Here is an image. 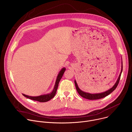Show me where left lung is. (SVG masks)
Here are the masks:
<instances>
[{"mask_svg":"<svg viewBox=\"0 0 132 132\" xmlns=\"http://www.w3.org/2000/svg\"><path fill=\"white\" fill-rule=\"evenodd\" d=\"M121 72L120 73V75L119 76L116 82V84H114V85L111 88H110L109 90L105 91V92H102V93H94V94H92V93H88V92H84L82 90H81L78 87V85L77 84V82L75 80V86H76V90L77 91V92H78L79 95L81 96L82 97L85 98V99H89V100H97V99H101V98H104L106 96H108L109 95H110V94L113 91L116 89V88L117 87L118 84H119V82L120 81V77H121V73H122V70H123V65H122V67H121Z\"/></svg>","mask_w":132,"mask_h":132,"instance_id":"left-lung-1","label":"left lung"}]
</instances>
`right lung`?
I'll list each match as a JSON object with an SVG mask.
<instances>
[{
  "label": "right lung",
  "mask_w": 132,
  "mask_h": 132,
  "mask_svg": "<svg viewBox=\"0 0 132 132\" xmlns=\"http://www.w3.org/2000/svg\"><path fill=\"white\" fill-rule=\"evenodd\" d=\"M65 70H66V68L65 67H64L59 72V73L57 75V78H56L53 90L51 93H48V94H45V95H41V96H36V97L29 96H27L26 95H24V94H22L23 96H24L25 97L27 98H29V99H31V100L39 101L40 102H47V101L50 100L51 99H52L55 96V94L56 93V91H57V88H58V86H59V84L60 82V81L61 80Z\"/></svg>",
  "instance_id": "1"
}]
</instances>
